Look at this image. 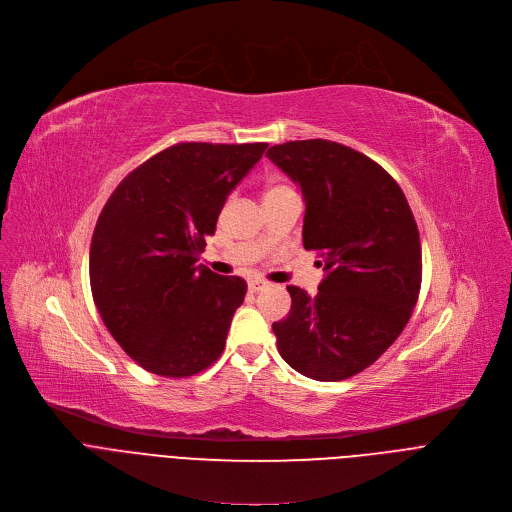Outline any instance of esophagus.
I'll return each mask as SVG.
<instances>
[{"instance_id": "1", "label": "esophagus", "mask_w": 512, "mask_h": 512, "mask_svg": "<svg viewBox=\"0 0 512 512\" xmlns=\"http://www.w3.org/2000/svg\"><path fill=\"white\" fill-rule=\"evenodd\" d=\"M265 286H267V282H263V280H259V278L249 280V290H251V292H259V290H263Z\"/></svg>"}]
</instances>
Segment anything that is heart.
I'll return each mask as SVG.
<instances>
[{"mask_svg": "<svg viewBox=\"0 0 512 512\" xmlns=\"http://www.w3.org/2000/svg\"><path fill=\"white\" fill-rule=\"evenodd\" d=\"M282 189H288V187H284V185H271V187H267L265 195H271V193H276V191H282Z\"/></svg>", "mask_w": 512, "mask_h": 512, "instance_id": "1", "label": "heart"}]
</instances>
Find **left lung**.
<instances>
[{"mask_svg":"<svg viewBox=\"0 0 512 512\" xmlns=\"http://www.w3.org/2000/svg\"><path fill=\"white\" fill-rule=\"evenodd\" d=\"M300 185L302 245L327 271L274 323L280 356L315 381H344L377 362L410 321L422 284L420 232L401 187L368 156L329 140L271 146Z\"/></svg>","mask_w":512,"mask_h":512,"instance_id":"8db88e82","label":"left lung"}]
</instances>
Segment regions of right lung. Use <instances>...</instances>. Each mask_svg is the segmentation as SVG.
<instances>
[{
	"label": "right lung",
	"mask_w": 512,
	"mask_h": 512,
	"mask_svg": "<svg viewBox=\"0 0 512 512\" xmlns=\"http://www.w3.org/2000/svg\"><path fill=\"white\" fill-rule=\"evenodd\" d=\"M267 144L170 146L117 185L90 243V288L102 323L142 368L185 379L226 346L247 282L197 265L230 191Z\"/></svg>",
	"instance_id": "right-lung-1"
}]
</instances>
